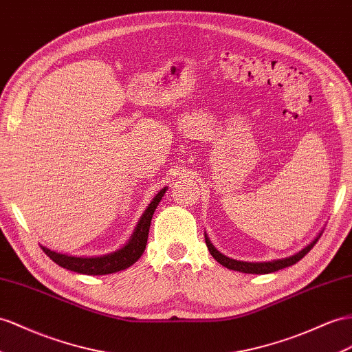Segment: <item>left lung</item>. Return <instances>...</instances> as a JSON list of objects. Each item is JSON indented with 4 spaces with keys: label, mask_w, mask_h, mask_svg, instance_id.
<instances>
[{
    "label": "left lung",
    "mask_w": 352,
    "mask_h": 352,
    "mask_svg": "<svg viewBox=\"0 0 352 352\" xmlns=\"http://www.w3.org/2000/svg\"><path fill=\"white\" fill-rule=\"evenodd\" d=\"M321 235V233H320ZM320 235L315 238L309 245H306L303 250H300L299 253H296L290 257H285V258H278V260H272V262H241V260H235V258H230L228 256L221 254L220 251L215 248L212 244L210 238L206 236L205 233V242H206V247H208L211 256L217 260V262L220 265H223L224 267L228 269H232V270H238V272H242V274H257V275H263V274H270V272H276V270L279 269H284V267H288L292 266L294 263L299 262V260H302L306 254L309 253V251L312 250V247L317 244V241L320 238Z\"/></svg>",
    "instance_id": "8db88e82"
}]
</instances>
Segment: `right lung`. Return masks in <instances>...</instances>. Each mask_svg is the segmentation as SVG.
<instances>
[{
	"label": "right lung",
	"mask_w": 352,
	"mask_h": 352,
	"mask_svg": "<svg viewBox=\"0 0 352 352\" xmlns=\"http://www.w3.org/2000/svg\"><path fill=\"white\" fill-rule=\"evenodd\" d=\"M166 190L168 187H164L155 197H153V201L147 206V210L141 215V219L137 224V228H135L131 239L126 242L120 250L114 251V253L95 256V257H77V256L56 253V251H52L43 245L41 248L56 265H59L60 267H65L68 270H73V272H77V274L108 275V274L119 272V270L128 269L129 266H132L135 262H137V260L142 256L144 250H146L151 217L153 214H155V210L157 208V205L162 201V197H164Z\"/></svg>",
	"instance_id": "obj_1"
}]
</instances>
